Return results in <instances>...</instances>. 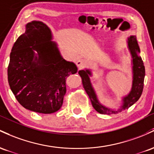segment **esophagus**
<instances>
[{"label":"esophagus","instance_id":"esophagus-1","mask_svg":"<svg viewBox=\"0 0 154 154\" xmlns=\"http://www.w3.org/2000/svg\"><path fill=\"white\" fill-rule=\"evenodd\" d=\"M86 63L84 59H79L76 61V65L79 68H84L86 66Z\"/></svg>","mask_w":154,"mask_h":154}]
</instances>
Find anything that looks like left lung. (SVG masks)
Returning <instances> with one entry per match:
<instances>
[{
	"instance_id": "obj_1",
	"label": "left lung",
	"mask_w": 154,
	"mask_h": 154,
	"mask_svg": "<svg viewBox=\"0 0 154 154\" xmlns=\"http://www.w3.org/2000/svg\"><path fill=\"white\" fill-rule=\"evenodd\" d=\"M127 43H128V47L132 57V90L128 95L124 97L123 98L124 103L122 106V108H120V109L113 110L100 104L97 98L94 90L91 86L90 79H89V75H91L90 70H79V75H81L82 79L83 86H84V89L89 97L93 108L101 114H116V113H118L119 112L122 111V110L127 109L129 107L132 106L134 103H135L142 94L146 72H145V66L142 58L138 55V53L140 52V48L138 46L136 36H130L128 38Z\"/></svg>"
}]
</instances>
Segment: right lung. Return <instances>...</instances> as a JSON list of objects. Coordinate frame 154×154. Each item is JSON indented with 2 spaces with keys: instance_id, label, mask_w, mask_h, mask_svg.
<instances>
[{
  "instance_id": "right-lung-1",
  "label": "right lung",
  "mask_w": 154,
  "mask_h": 154,
  "mask_svg": "<svg viewBox=\"0 0 154 154\" xmlns=\"http://www.w3.org/2000/svg\"><path fill=\"white\" fill-rule=\"evenodd\" d=\"M51 40V30L42 22L27 24L12 47L8 67V84L17 101L26 109L44 114L60 109L66 79L78 70L62 57Z\"/></svg>"
}]
</instances>
